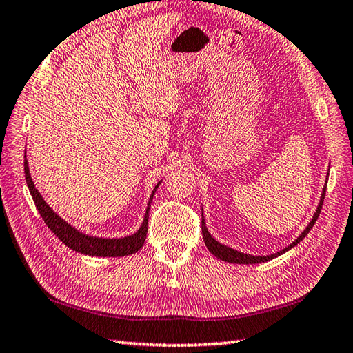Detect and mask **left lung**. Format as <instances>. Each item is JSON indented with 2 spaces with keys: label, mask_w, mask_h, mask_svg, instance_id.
Here are the masks:
<instances>
[{
  "label": "left lung",
  "mask_w": 353,
  "mask_h": 353,
  "mask_svg": "<svg viewBox=\"0 0 353 353\" xmlns=\"http://www.w3.org/2000/svg\"><path fill=\"white\" fill-rule=\"evenodd\" d=\"M326 183H325L323 192H321L320 203H319V206L316 209V212H314V215H312V220L310 221V224H308V226H306V229L302 232V234L297 236V239H294V241H292L288 247H285L283 250L277 252V253H273V254H267V256H254V254H247V253H243V252H238L235 249H230V247L216 241V239L212 238V235L209 234V230L206 228V223H205V219H203V214H201V234H203V239H205L206 247L209 249V252L214 254V256H216V258L221 259V261L230 262V264H259V262H267L270 259H274L277 256H281L282 253L288 252L290 249H292V247L301 243L302 239L310 234V230L312 229L314 224H316L319 215H320V211H321V206H323V200H325V194H326Z\"/></svg>",
  "instance_id": "left-lung-1"
}]
</instances>
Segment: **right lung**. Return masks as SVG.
<instances>
[{"instance_id": "1", "label": "right lung", "mask_w": 353, "mask_h": 353, "mask_svg": "<svg viewBox=\"0 0 353 353\" xmlns=\"http://www.w3.org/2000/svg\"><path fill=\"white\" fill-rule=\"evenodd\" d=\"M24 172H26V182L32 194L34 205L39 211L42 220L45 224L50 228V230L61 241L68 245L70 249L76 250L79 253L89 254V256H127V254L137 253L141 250V247L144 245L145 236H147V228H148V211H150V203H152V199L157 190V186L161 182L154 186V190L150 196V201L147 206V211L144 215V220H142L141 228L134 232L133 235L124 236V238H99V236H89L86 234H81L80 230L72 228L71 224L66 223L63 219H61L52 209L47 205L41 196V192L36 190V186L32 181V176H30L28 171V162L24 156Z\"/></svg>"}]
</instances>
